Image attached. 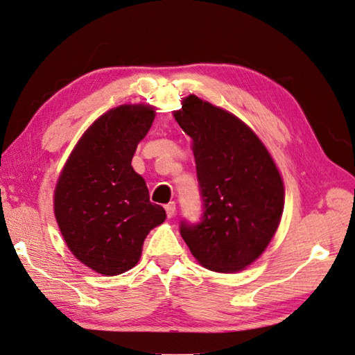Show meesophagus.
<instances>
[{"instance_id": "obj_1", "label": "esophagus", "mask_w": 355, "mask_h": 355, "mask_svg": "<svg viewBox=\"0 0 355 355\" xmlns=\"http://www.w3.org/2000/svg\"><path fill=\"white\" fill-rule=\"evenodd\" d=\"M164 209H166V214H167V217L168 218H172L173 216H175V212H176V202H168L166 207H164Z\"/></svg>"}]
</instances>
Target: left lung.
Segmentation results:
<instances>
[{
  "mask_svg": "<svg viewBox=\"0 0 355 355\" xmlns=\"http://www.w3.org/2000/svg\"><path fill=\"white\" fill-rule=\"evenodd\" d=\"M173 116L193 139L204 209L200 223L180 221V234L211 271H240L277 232L284 208L278 168L261 139L229 112L191 94Z\"/></svg>",
  "mask_w": 355,
  "mask_h": 355,
  "instance_id": "left-lung-1",
  "label": "left lung"
}]
</instances>
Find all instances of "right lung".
<instances>
[{
  "label": "right lung",
  "instance_id": "add662e5",
  "mask_svg": "<svg viewBox=\"0 0 355 355\" xmlns=\"http://www.w3.org/2000/svg\"><path fill=\"white\" fill-rule=\"evenodd\" d=\"M155 113L146 105L109 110L84 132L55 188V217L74 257L103 275L139 261L144 239L166 220L131 166Z\"/></svg>",
  "mask_w": 355,
  "mask_h": 355
}]
</instances>
